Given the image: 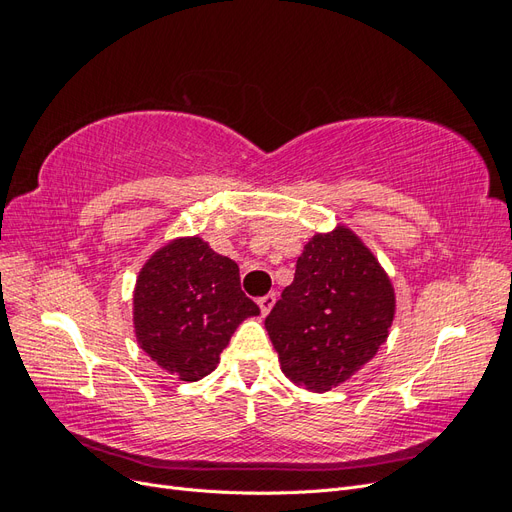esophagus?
<instances>
[{"instance_id": "1", "label": "esophagus", "mask_w": 512, "mask_h": 512, "mask_svg": "<svg viewBox=\"0 0 512 512\" xmlns=\"http://www.w3.org/2000/svg\"><path fill=\"white\" fill-rule=\"evenodd\" d=\"M273 305H275V292H269V294H265V297L258 299V307H260L262 316H267L273 309Z\"/></svg>"}]
</instances>
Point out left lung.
<instances>
[{"instance_id":"left-lung-1","label":"left lung","mask_w":512,"mask_h":512,"mask_svg":"<svg viewBox=\"0 0 512 512\" xmlns=\"http://www.w3.org/2000/svg\"><path fill=\"white\" fill-rule=\"evenodd\" d=\"M395 318V288L374 252L344 224L316 232L265 327L286 378L331 391L374 359Z\"/></svg>"}]
</instances>
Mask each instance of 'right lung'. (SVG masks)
Masks as SVG:
<instances>
[{
  "label": "right lung",
  "instance_id": "right-lung-1",
  "mask_svg": "<svg viewBox=\"0 0 512 512\" xmlns=\"http://www.w3.org/2000/svg\"><path fill=\"white\" fill-rule=\"evenodd\" d=\"M258 314L241 290L237 262L198 235L153 252L132 294L138 346L181 382L209 376L239 324Z\"/></svg>",
  "mask_w": 512,
  "mask_h": 512
}]
</instances>
